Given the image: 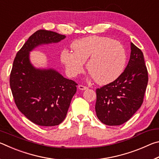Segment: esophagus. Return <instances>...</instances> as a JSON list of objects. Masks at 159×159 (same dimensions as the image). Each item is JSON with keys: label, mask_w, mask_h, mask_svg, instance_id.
Listing matches in <instances>:
<instances>
[{"label": "esophagus", "mask_w": 159, "mask_h": 159, "mask_svg": "<svg viewBox=\"0 0 159 159\" xmlns=\"http://www.w3.org/2000/svg\"><path fill=\"white\" fill-rule=\"evenodd\" d=\"M79 88L80 90H86V89H88V87L87 86H85V85H79Z\"/></svg>", "instance_id": "esophagus-1"}]
</instances>
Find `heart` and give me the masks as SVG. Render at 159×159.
Returning a JSON list of instances; mask_svg holds the SVG:
<instances>
[{"label": "heart", "mask_w": 159, "mask_h": 159, "mask_svg": "<svg viewBox=\"0 0 159 159\" xmlns=\"http://www.w3.org/2000/svg\"><path fill=\"white\" fill-rule=\"evenodd\" d=\"M74 50L64 49L61 60L66 74L76 77L87 69L99 84L114 81L124 70L127 55L120 42L106 36H89L77 40L72 44Z\"/></svg>", "instance_id": "b5f03b06"}]
</instances>
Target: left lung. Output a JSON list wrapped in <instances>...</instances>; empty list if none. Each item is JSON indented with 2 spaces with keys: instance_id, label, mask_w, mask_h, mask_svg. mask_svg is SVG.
Segmentation results:
<instances>
[{
  "instance_id": "obj_1",
  "label": "left lung",
  "mask_w": 159,
  "mask_h": 159,
  "mask_svg": "<svg viewBox=\"0 0 159 159\" xmlns=\"http://www.w3.org/2000/svg\"><path fill=\"white\" fill-rule=\"evenodd\" d=\"M130 60L114 81L96 89L97 116L107 125L127 122L141 107L148 83V71L141 50L130 43Z\"/></svg>"
}]
</instances>
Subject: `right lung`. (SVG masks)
Returning a JSON list of instances; mask_svg holds the SVG:
<instances>
[{
  "label": "right lung",
  "mask_w": 159,
  "mask_h": 159,
  "mask_svg": "<svg viewBox=\"0 0 159 159\" xmlns=\"http://www.w3.org/2000/svg\"><path fill=\"white\" fill-rule=\"evenodd\" d=\"M66 36L40 29L29 38L16 55L10 75V85L18 109L32 123L55 126L63 121L76 92L77 83L55 70L36 69L29 53L41 44L57 43Z\"/></svg>",
  "instance_id": "add662e5"
}]
</instances>
